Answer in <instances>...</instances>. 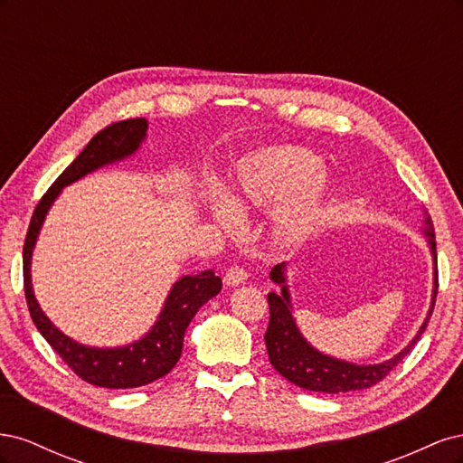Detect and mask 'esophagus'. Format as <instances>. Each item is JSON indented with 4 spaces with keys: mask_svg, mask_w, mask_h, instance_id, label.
Instances as JSON below:
<instances>
[{
    "mask_svg": "<svg viewBox=\"0 0 463 463\" xmlns=\"http://www.w3.org/2000/svg\"><path fill=\"white\" fill-rule=\"evenodd\" d=\"M245 279H247V270L241 269V266H230L226 274H223V284L230 286V288L243 284Z\"/></svg>",
    "mask_w": 463,
    "mask_h": 463,
    "instance_id": "obj_1",
    "label": "esophagus"
}]
</instances>
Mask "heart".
Here are the masks:
<instances>
[{
    "instance_id": "1",
    "label": "heart",
    "mask_w": 463,
    "mask_h": 463,
    "mask_svg": "<svg viewBox=\"0 0 463 463\" xmlns=\"http://www.w3.org/2000/svg\"><path fill=\"white\" fill-rule=\"evenodd\" d=\"M230 201L216 197L210 210L223 226L235 223V208L270 210L278 245L296 249L311 241L325 226L334 184L325 162L309 148L274 145L255 150L237 162L232 174Z\"/></svg>"
}]
</instances>
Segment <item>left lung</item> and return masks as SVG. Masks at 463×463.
<instances>
[{
	"mask_svg": "<svg viewBox=\"0 0 463 463\" xmlns=\"http://www.w3.org/2000/svg\"><path fill=\"white\" fill-rule=\"evenodd\" d=\"M425 228L423 235L427 237V243L432 255V299L427 318L417 330L415 338L405 345L400 354L390 357L383 363H374V365H357L352 361L335 359L326 354L318 352L309 342L305 340L299 326L296 325V317H293L291 296L286 276V262L276 264L270 270V279L279 286V291L269 293V307H270V322L264 334L266 349H269V359L272 367L288 378L299 388L313 390V392H325V394H342V392H354V390H365L381 383L383 378L394 369L398 363L411 352V347L421 338V334L427 328V322L434 309V299H437L439 291V270H437V241H434V228L432 220L425 213Z\"/></svg>",
	"mask_w": 463,
	"mask_h": 463,
	"instance_id": "8db88e82",
	"label": "left lung"
}]
</instances>
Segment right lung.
<instances>
[{"instance_id": "obj_1", "label": "right lung", "mask_w": 463, "mask_h": 463, "mask_svg": "<svg viewBox=\"0 0 463 463\" xmlns=\"http://www.w3.org/2000/svg\"><path fill=\"white\" fill-rule=\"evenodd\" d=\"M146 129L148 121L145 118H137L111 123L109 128L96 133L85 150L65 167L63 174L53 181V185L36 204L23 247L24 296L38 332L82 381L102 388L145 386L170 373L181 357L189 322L201 307L216 298L222 289V279L214 270L179 278L167 293L152 328L141 340L119 347H92L79 344L63 334L40 309L33 289L31 264L42 223H44L52 204L60 197L63 187L75 184L80 177L100 170L108 164L133 156L146 138Z\"/></svg>"}]
</instances>
